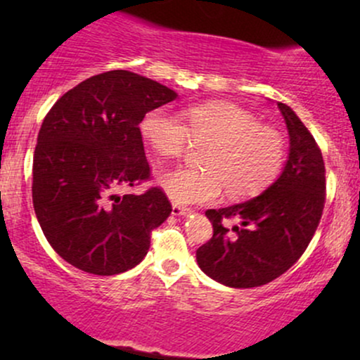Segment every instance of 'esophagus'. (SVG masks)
<instances>
[{
  "label": "esophagus",
  "instance_id": "esophagus-1",
  "mask_svg": "<svg viewBox=\"0 0 360 360\" xmlns=\"http://www.w3.org/2000/svg\"><path fill=\"white\" fill-rule=\"evenodd\" d=\"M189 213H191V210L186 208V206L172 205V214H174V217H186V214Z\"/></svg>",
  "mask_w": 360,
  "mask_h": 360
}]
</instances>
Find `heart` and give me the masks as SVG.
<instances>
[{"label":"heart","instance_id":"obj_1","mask_svg":"<svg viewBox=\"0 0 360 360\" xmlns=\"http://www.w3.org/2000/svg\"><path fill=\"white\" fill-rule=\"evenodd\" d=\"M184 123L162 108L147 111L140 134L157 155L174 159L189 139L206 142L201 169L174 167L157 176V184L177 205H201L230 198H249L278 177L284 162V140L274 128L233 103L210 101L184 110Z\"/></svg>","mask_w":360,"mask_h":360}]
</instances>
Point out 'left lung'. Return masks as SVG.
Segmentation results:
<instances>
[{"label": "left lung", "mask_w": 360, "mask_h": 360, "mask_svg": "<svg viewBox=\"0 0 360 360\" xmlns=\"http://www.w3.org/2000/svg\"><path fill=\"white\" fill-rule=\"evenodd\" d=\"M289 134L288 162L259 196L208 210L213 237L196 250L200 269L230 288H255L284 274L311 242L325 206V164L315 139L278 103ZM230 219L238 226H228Z\"/></svg>", "instance_id": "1"}]
</instances>
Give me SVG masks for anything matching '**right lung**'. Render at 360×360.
Listing matches in <instances>:
<instances>
[{
    "mask_svg": "<svg viewBox=\"0 0 360 360\" xmlns=\"http://www.w3.org/2000/svg\"><path fill=\"white\" fill-rule=\"evenodd\" d=\"M176 91L130 71L79 82L44 118L34 154L37 220L65 262L96 276L125 272L147 255L150 232L172 212L166 193L118 194L150 176L140 122Z\"/></svg>",
    "mask_w": 360,
    "mask_h": 360,
    "instance_id": "obj_1",
    "label": "right lung"
}]
</instances>
